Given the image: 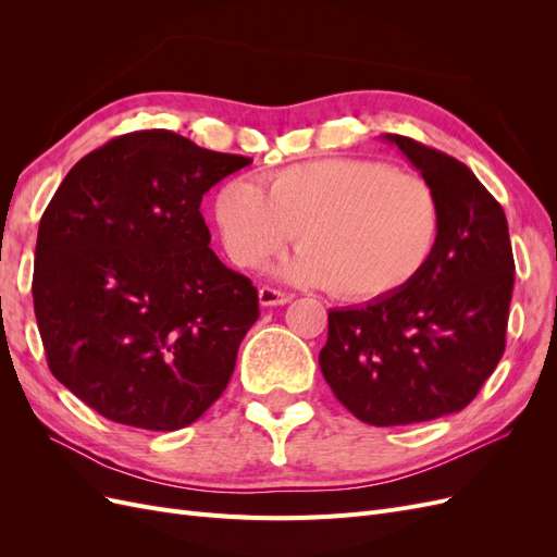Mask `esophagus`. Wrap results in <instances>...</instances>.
I'll list each match as a JSON object with an SVG mask.
<instances>
[{
	"mask_svg": "<svg viewBox=\"0 0 557 557\" xmlns=\"http://www.w3.org/2000/svg\"><path fill=\"white\" fill-rule=\"evenodd\" d=\"M258 299H260L262 307H281V305H288L293 295L281 293L276 288H269V285H264V288L258 290Z\"/></svg>",
	"mask_w": 557,
	"mask_h": 557,
	"instance_id": "34e87169",
	"label": "esophagus"
}]
</instances>
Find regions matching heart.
<instances>
[{"instance_id": "obj_1", "label": "heart", "mask_w": 557, "mask_h": 557, "mask_svg": "<svg viewBox=\"0 0 557 557\" xmlns=\"http://www.w3.org/2000/svg\"><path fill=\"white\" fill-rule=\"evenodd\" d=\"M215 221L234 264L256 269L299 232L285 278L344 299H381L430 262L442 207L416 174L379 160L323 158L276 172L267 195L252 181H230L215 197Z\"/></svg>"}]
</instances>
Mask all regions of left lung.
Masks as SVG:
<instances>
[{
    "mask_svg": "<svg viewBox=\"0 0 557 557\" xmlns=\"http://www.w3.org/2000/svg\"><path fill=\"white\" fill-rule=\"evenodd\" d=\"M440 197L442 234L407 288L330 311L318 356L332 393L362 423H425L462 411L504 356L513 252L499 201L467 164L385 134Z\"/></svg>",
    "mask_w": 557,
    "mask_h": 557,
    "instance_id": "1",
    "label": "left lung"
}]
</instances>
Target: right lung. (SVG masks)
<instances>
[{
  "label": "right lung",
  "mask_w": 557,
  "mask_h": 557,
  "mask_svg": "<svg viewBox=\"0 0 557 557\" xmlns=\"http://www.w3.org/2000/svg\"><path fill=\"white\" fill-rule=\"evenodd\" d=\"M250 164L170 129L78 160L46 207L32 297L53 376L113 423L174 432L223 395L258 290L209 248L199 205Z\"/></svg>",
  "instance_id": "obj_1"
}]
</instances>
